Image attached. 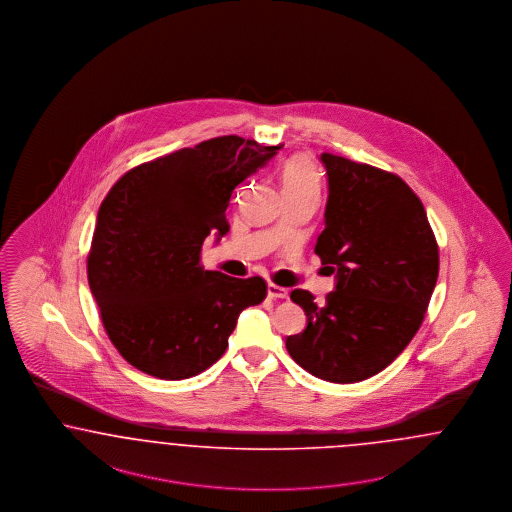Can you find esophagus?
I'll use <instances>...</instances> for the list:
<instances>
[{"instance_id": "34e87169", "label": "esophagus", "mask_w": 512, "mask_h": 512, "mask_svg": "<svg viewBox=\"0 0 512 512\" xmlns=\"http://www.w3.org/2000/svg\"><path fill=\"white\" fill-rule=\"evenodd\" d=\"M266 295H268V299H287L289 291H287L286 287L268 284V286H266Z\"/></svg>"}]
</instances>
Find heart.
I'll list each match as a JSON object with an SVG mask.
<instances>
[{
  "label": "heart",
  "instance_id": "1",
  "mask_svg": "<svg viewBox=\"0 0 512 512\" xmlns=\"http://www.w3.org/2000/svg\"><path fill=\"white\" fill-rule=\"evenodd\" d=\"M280 184L284 190V196H299V194H308V196H320V175L316 165L312 160L297 154L291 156L284 162L280 169Z\"/></svg>",
  "mask_w": 512,
  "mask_h": 512
}]
</instances>
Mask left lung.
Returning <instances> with one entry per match:
<instances>
[{"mask_svg": "<svg viewBox=\"0 0 512 512\" xmlns=\"http://www.w3.org/2000/svg\"><path fill=\"white\" fill-rule=\"evenodd\" d=\"M320 162L328 204L314 253L335 287L324 305L307 289L291 291L307 328L286 348L314 377L356 383L387 368L417 333L438 278V246L400 177L329 152Z\"/></svg>", "mask_w": 512, "mask_h": 512, "instance_id": "1", "label": "left lung"}]
</instances>
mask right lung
Masks as SVG:
<instances>
[{
    "mask_svg": "<svg viewBox=\"0 0 512 512\" xmlns=\"http://www.w3.org/2000/svg\"><path fill=\"white\" fill-rule=\"evenodd\" d=\"M236 135L139 165L99 207L87 278L104 329L123 358L179 381L215 364L240 312L266 297L263 278H230L200 266V249L228 232L232 192L276 156Z\"/></svg>",
    "mask_w": 512,
    "mask_h": 512,
    "instance_id": "obj_1",
    "label": "right lung"
}]
</instances>
